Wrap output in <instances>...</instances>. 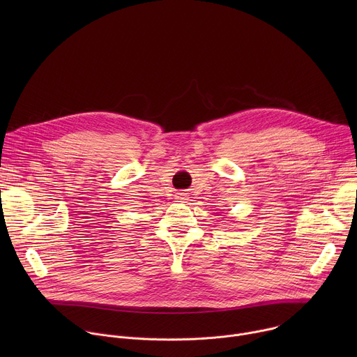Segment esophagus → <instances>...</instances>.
Listing matches in <instances>:
<instances>
[{"label": "esophagus", "mask_w": 357, "mask_h": 357, "mask_svg": "<svg viewBox=\"0 0 357 357\" xmlns=\"http://www.w3.org/2000/svg\"><path fill=\"white\" fill-rule=\"evenodd\" d=\"M176 199L181 200V202H182V200H186V199H188V195H186V193H182V192H181V193H176Z\"/></svg>", "instance_id": "34e87169"}]
</instances>
